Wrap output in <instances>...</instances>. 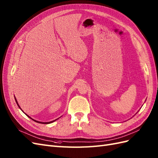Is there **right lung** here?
Listing matches in <instances>:
<instances>
[{
    "label": "right lung",
    "instance_id": "obj_1",
    "mask_svg": "<svg viewBox=\"0 0 158 158\" xmlns=\"http://www.w3.org/2000/svg\"><path fill=\"white\" fill-rule=\"evenodd\" d=\"M15 100H16V99H15ZM16 104L18 105V106H19V108L20 109V106L19 105V104H18V102H17V101H16ZM26 115H27V114H26ZM27 116H28V115H27ZM28 116L30 118H31L29 116ZM31 119H32V118H31ZM32 120H34L35 122H36V123H42V124H48V123H53V122H54L55 120H56L57 119H56V120H53V121H52V122H49V123H42V122H38V121H36V120H34V119H32Z\"/></svg>",
    "mask_w": 158,
    "mask_h": 158
}]
</instances>
